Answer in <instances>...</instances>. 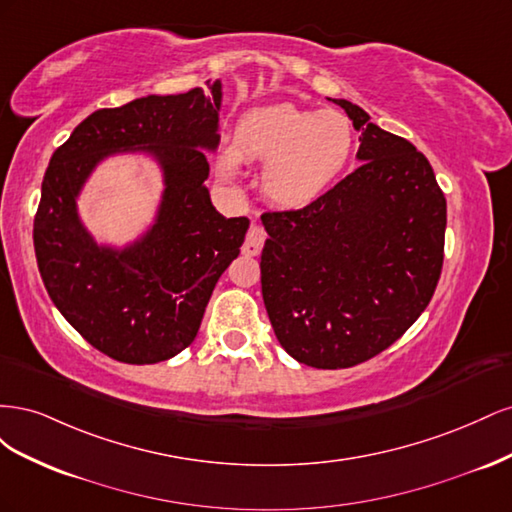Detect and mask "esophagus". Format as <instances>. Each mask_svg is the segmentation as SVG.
<instances>
[{
    "label": "esophagus",
    "mask_w": 512,
    "mask_h": 512,
    "mask_svg": "<svg viewBox=\"0 0 512 512\" xmlns=\"http://www.w3.org/2000/svg\"><path fill=\"white\" fill-rule=\"evenodd\" d=\"M265 230H262V226L258 224H252L250 230H247V237H245V243H243V254L247 256H258L262 245H265Z\"/></svg>",
    "instance_id": "34e87169"
}]
</instances>
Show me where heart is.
I'll list each match as a JSON object with an SVG mask.
<instances>
[{
	"label": "heart",
	"instance_id": "heart-1",
	"mask_svg": "<svg viewBox=\"0 0 512 512\" xmlns=\"http://www.w3.org/2000/svg\"><path fill=\"white\" fill-rule=\"evenodd\" d=\"M352 143V123L339 111H309L294 104L258 106L239 119L235 143L220 156V173L237 179L241 160L265 164L262 194L277 207L301 209L342 173Z\"/></svg>",
	"mask_w": 512,
	"mask_h": 512
}]
</instances>
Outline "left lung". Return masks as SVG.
I'll list each match as a JSON object with an SVG mask.
<instances>
[{
	"label": "left lung",
	"mask_w": 512,
	"mask_h": 512,
	"mask_svg": "<svg viewBox=\"0 0 512 512\" xmlns=\"http://www.w3.org/2000/svg\"><path fill=\"white\" fill-rule=\"evenodd\" d=\"M361 132V166L303 209L262 213L260 284L282 348L344 369L380 354L425 312L444 260L446 198L406 138L333 100Z\"/></svg>",
	"instance_id": "obj_1"
}]
</instances>
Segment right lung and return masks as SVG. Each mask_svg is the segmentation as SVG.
I'll return each mask as SVG.
<instances>
[{
    "label": "right lung",
    "instance_id": "obj_1",
    "mask_svg": "<svg viewBox=\"0 0 512 512\" xmlns=\"http://www.w3.org/2000/svg\"><path fill=\"white\" fill-rule=\"evenodd\" d=\"M177 96L100 108L49 162L34 220V247L51 301L87 342L130 365L173 359L198 333L220 275L239 256L247 218L215 211L205 151L220 145L222 81ZM115 152H147L165 190L154 224L123 248L98 244L75 198Z\"/></svg>",
    "mask_w": 512,
    "mask_h": 512
}]
</instances>
